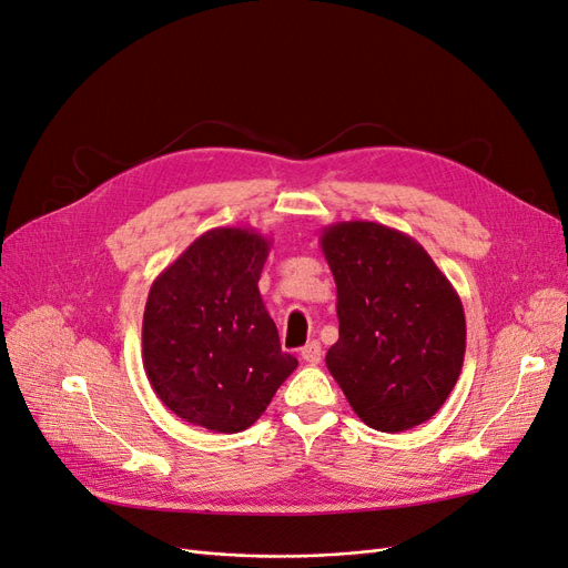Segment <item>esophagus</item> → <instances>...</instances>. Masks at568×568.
<instances>
[{
  "mask_svg": "<svg viewBox=\"0 0 568 568\" xmlns=\"http://www.w3.org/2000/svg\"><path fill=\"white\" fill-rule=\"evenodd\" d=\"M301 357L305 359L307 365H317L320 359H322V346H320L317 341H311V343H307V346L301 348Z\"/></svg>",
  "mask_w": 568,
  "mask_h": 568,
  "instance_id": "1",
  "label": "esophagus"
}]
</instances>
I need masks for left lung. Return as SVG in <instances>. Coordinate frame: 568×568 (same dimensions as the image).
Segmentation results:
<instances>
[{"label": "left lung", "mask_w": 568, "mask_h": 568, "mask_svg": "<svg viewBox=\"0 0 568 568\" xmlns=\"http://www.w3.org/2000/svg\"><path fill=\"white\" fill-rule=\"evenodd\" d=\"M320 246L338 315V341L324 359L355 415L386 434L432 419L467 348L457 291L422 244L379 222H334Z\"/></svg>", "instance_id": "left-lung-1"}]
</instances>
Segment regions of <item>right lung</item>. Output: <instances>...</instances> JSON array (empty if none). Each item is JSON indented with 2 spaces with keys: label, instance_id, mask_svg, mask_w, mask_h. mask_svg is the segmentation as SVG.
Listing matches in <instances>:
<instances>
[{
  "label": "right lung",
  "instance_id": "right-lung-1",
  "mask_svg": "<svg viewBox=\"0 0 568 568\" xmlns=\"http://www.w3.org/2000/svg\"><path fill=\"white\" fill-rule=\"evenodd\" d=\"M267 255L270 239L255 230L215 227L153 280L144 372L180 419L217 434L244 432L298 367L257 291Z\"/></svg>",
  "mask_w": 568,
  "mask_h": 568
}]
</instances>
